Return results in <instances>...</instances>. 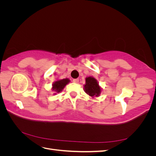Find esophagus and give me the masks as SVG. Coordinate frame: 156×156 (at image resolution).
Returning a JSON list of instances; mask_svg holds the SVG:
<instances>
[{"instance_id":"1","label":"esophagus","mask_w":156,"mask_h":156,"mask_svg":"<svg viewBox=\"0 0 156 156\" xmlns=\"http://www.w3.org/2000/svg\"><path fill=\"white\" fill-rule=\"evenodd\" d=\"M73 82L75 83H79V79H74L73 80Z\"/></svg>"}]
</instances>
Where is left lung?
<instances>
[{"label": "left lung", "instance_id": "1", "mask_svg": "<svg viewBox=\"0 0 156 156\" xmlns=\"http://www.w3.org/2000/svg\"><path fill=\"white\" fill-rule=\"evenodd\" d=\"M86 83L84 85V91L92 98L100 96L101 88L97 80L93 77H86Z\"/></svg>", "mask_w": 156, "mask_h": 156}]
</instances>
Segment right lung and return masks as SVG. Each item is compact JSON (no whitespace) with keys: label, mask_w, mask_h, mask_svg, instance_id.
I'll list each match as a JSON object with an SVG mask.
<instances>
[{"label":"right lung","mask_w":156,"mask_h":156,"mask_svg":"<svg viewBox=\"0 0 156 156\" xmlns=\"http://www.w3.org/2000/svg\"><path fill=\"white\" fill-rule=\"evenodd\" d=\"M70 82V80L68 78L57 80V81H55L53 84H52V90L55 91L56 93H59L62 91L64 88L66 87V84H68ZM56 93H55L54 94H56Z\"/></svg>","instance_id":"obj_1"}]
</instances>
